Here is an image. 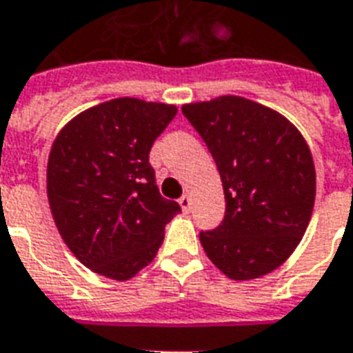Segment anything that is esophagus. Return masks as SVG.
<instances>
[{"mask_svg":"<svg viewBox=\"0 0 353 353\" xmlns=\"http://www.w3.org/2000/svg\"><path fill=\"white\" fill-rule=\"evenodd\" d=\"M191 204H193V201H191V196H189V194H183V196L179 199V206H181V210L183 212L191 210Z\"/></svg>","mask_w":353,"mask_h":353,"instance_id":"1","label":"esophagus"}]
</instances>
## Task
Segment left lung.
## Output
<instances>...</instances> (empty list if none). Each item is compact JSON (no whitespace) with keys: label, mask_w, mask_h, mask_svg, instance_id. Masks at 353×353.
<instances>
[{"label":"left lung","mask_w":353,"mask_h":353,"mask_svg":"<svg viewBox=\"0 0 353 353\" xmlns=\"http://www.w3.org/2000/svg\"><path fill=\"white\" fill-rule=\"evenodd\" d=\"M185 118L216 160L225 216L202 231L212 263L233 281L258 279L294 252L315 202L307 143L277 110L236 95L189 103Z\"/></svg>","instance_id":"1"}]
</instances>
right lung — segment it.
I'll use <instances>...</instances> for the list:
<instances>
[{"mask_svg":"<svg viewBox=\"0 0 353 353\" xmlns=\"http://www.w3.org/2000/svg\"><path fill=\"white\" fill-rule=\"evenodd\" d=\"M177 108L120 97L74 117L48 160V199L70 252L93 273L128 281L154 260L181 212L159 193L149 152Z\"/></svg>","mask_w":353,"mask_h":353,"instance_id":"1","label":"right lung"}]
</instances>
